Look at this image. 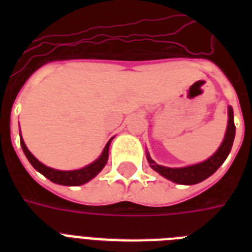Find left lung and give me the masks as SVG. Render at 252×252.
Masks as SVG:
<instances>
[{
	"mask_svg": "<svg viewBox=\"0 0 252 252\" xmlns=\"http://www.w3.org/2000/svg\"><path fill=\"white\" fill-rule=\"evenodd\" d=\"M227 128L226 133H225V138H223L222 144L219 148V150L216 152L212 157H209L207 161L197 163V165L187 166V167H166V166L157 165L156 162L150 158L149 153H146V158L149 162L150 167L153 168L154 171H157L158 174H161L163 178L171 180L174 183L178 184H196L203 182L207 178L215 174L217 171V168L222 165L225 159L227 158L229 153H230L231 146H233V141H234L235 136V126H234V115H233V108L229 107L227 110Z\"/></svg>",
	"mask_w": 252,
	"mask_h": 252,
	"instance_id": "1",
	"label": "left lung"
}]
</instances>
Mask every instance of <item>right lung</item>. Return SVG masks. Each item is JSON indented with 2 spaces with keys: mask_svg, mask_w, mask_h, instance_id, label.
Listing matches in <instances>:
<instances>
[{
  "mask_svg": "<svg viewBox=\"0 0 252 252\" xmlns=\"http://www.w3.org/2000/svg\"><path fill=\"white\" fill-rule=\"evenodd\" d=\"M112 140V138H111ZM111 140L107 142V145L104 146L100 157L94 161L90 165L85 166V167L80 168V170H72V171H61V170H55L48 166L43 165L41 162H39L36 158L33 157L31 152L27 149L25 141L21 136V145L22 149L25 152L26 157L30 161V163L33 166V168L39 171L40 174L48 178L51 182L56 184H61V186H81V184L87 183L89 180H91L94 176H96L99 172L102 171V168L106 166L107 159H108V148H110Z\"/></svg>",
  "mask_w": 252,
  "mask_h": 252,
  "instance_id": "right-lung-1",
  "label": "right lung"
}]
</instances>
